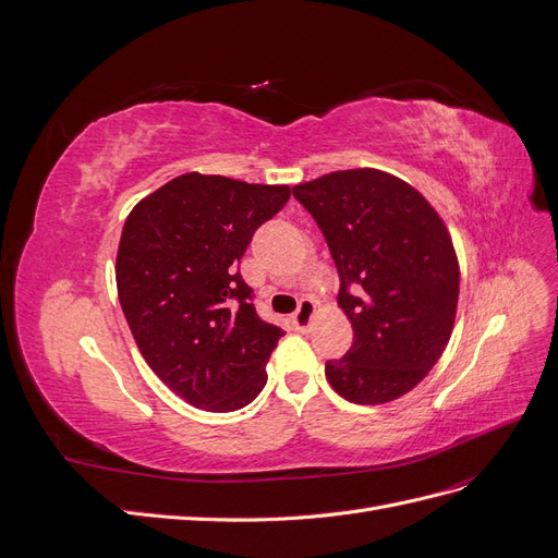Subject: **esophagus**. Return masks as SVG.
Instances as JSON below:
<instances>
[{"label": "esophagus", "instance_id": "obj_1", "mask_svg": "<svg viewBox=\"0 0 558 558\" xmlns=\"http://www.w3.org/2000/svg\"><path fill=\"white\" fill-rule=\"evenodd\" d=\"M314 316H316V302H314V300H310V298L300 300L298 312L293 314V326H295L298 330H307V328L312 326Z\"/></svg>", "mask_w": 558, "mask_h": 558}]
</instances>
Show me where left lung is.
<instances>
[{
  "label": "left lung",
  "mask_w": 558,
  "mask_h": 558,
  "mask_svg": "<svg viewBox=\"0 0 558 558\" xmlns=\"http://www.w3.org/2000/svg\"><path fill=\"white\" fill-rule=\"evenodd\" d=\"M326 234L340 275L337 305L353 344L326 379L356 404L391 402L442 356L459 307L461 269L430 202L393 174L359 167L293 185Z\"/></svg>",
  "instance_id": "1"
}]
</instances>
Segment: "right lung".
I'll return each instance as SVG.
<instances>
[{"mask_svg":"<svg viewBox=\"0 0 558 558\" xmlns=\"http://www.w3.org/2000/svg\"><path fill=\"white\" fill-rule=\"evenodd\" d=\"M289 197L291 185L189 172L125 218L118 300L148 367L195 408L234 412L263 391L283 330L253 310L240 260Z\"/></svg>","mask_w":558,"mask_h":558,"instance_id":"1","label":"right lung"}]
</instances>
